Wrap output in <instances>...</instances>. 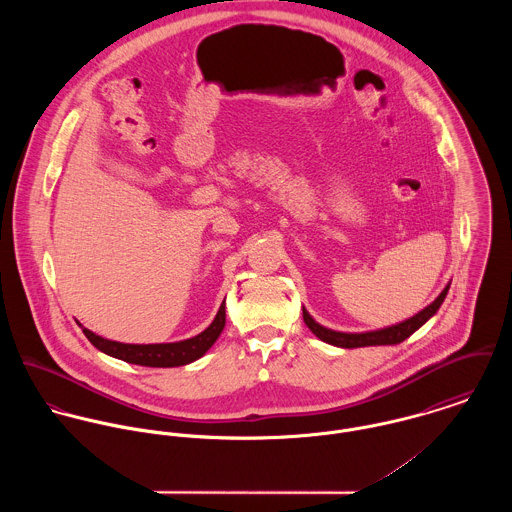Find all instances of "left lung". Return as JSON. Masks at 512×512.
I'll use <instances>...</instances> for the list:
<instances>
[{
  "label": "left lung",
  "mask_w": 512,
  "mask_h": 512,
  "mask_svg": "<svg viewBox=\"0 0 512 512\" xmlns=\"http://www.w3.org/2000/svg\"><path fill=\"white\" fill-rule=\"evenodd\" d=\"M449 290V286L439 293L438 299L426 307L422 313H418L416 317L408 319L406 323H400L396 327H388L382 331H372V333H363V335H347V333H335L329 329H323L319 323H315L309 313L303 307V321L309 327V331L321 339L323 343H329L333 347H341V349H357V347H372V345H398L404 339H408L412 333H416L428 319H432L436 315V311L445 297V293Z\"/></svg>",
  "instance_id": "obj_1"
}]
</instances>
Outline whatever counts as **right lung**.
<instances>
[{
	"instance_id": "obj_1",
	"label": "right lung",
	"mask_w": 512,
	"mask_h": 512,
	"mask_svg": "<svg viewBox=\"0 0 512 512\" xmlns=\"http://www.w3.org/2000/svg\"><path fill=\"white\" fill-rule=\"evenodd\" d=\"M226 323V313H224V303L220 305L219 313L215 321L197 337L183 341V343H169V345H122L114 341H106L88 329H82L88 341L102 353L132 363V365L142 366H183L201 359L213 343L219 339L222 329Z\"/></svg>"
}]
</instances>
